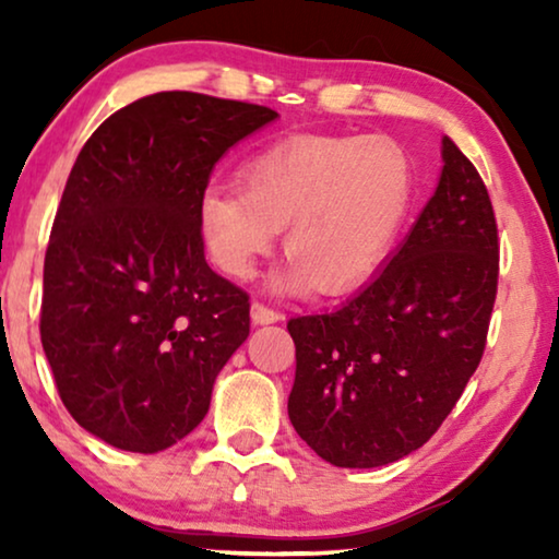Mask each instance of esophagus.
<instances>
[{
	"instance_id": "obj_1",
	"label": "esophagus",
	"mask_w": 559,
	"mask_h": 559,
	"mask_svg": "<svg viewBox=\"0 0 559 559\" xmlns=\"http://www.w3.org/2000/svg\"><path fill=\"white\" fill-rule=\"evenodd\" d=\"M277 320H282V312L270 308V305L264 302H251V323L254 325H266V323H277Z\"/></svg>"
}]
</instances>
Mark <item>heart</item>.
<instances>
[{"label": "heart", "mask_w": 559, "mask_h": 559, "mask_svg": "<svg viewBox=\"0 0 559 559\" xmlns=\"http://www.w3.org/2000/svg\"><path fill=\"white\" fill-rule=\"evenodd\" d=\"M239 186H211L198 201L211 262L249 277L285 228L289 287L341 295L384 264L409 213L415 167L384 134H297L247 159Z\"/></svg>", "instance_id": "obj_1"}]
</instances>
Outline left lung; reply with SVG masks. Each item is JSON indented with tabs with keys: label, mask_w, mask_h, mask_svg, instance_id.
I'll list each match as a JSON object with an SVG mask.
<instances>
[{
	"label": "left lung",
	"mask_w": 559,
	"mask_h": 559,
	"mask_svg": "<svg viewBox=\"0 0 559 559\" xmlns=\"http://www.w3.org/2000/svg\"><path fill=\"white\" fill-rule=\"evenodd\" d=\"M440 186L389 264L338 310L289 318L297 435L338 468L423 448L484 358L499 226L468 157L442 140Z\"/></svg>",
	"instance_id": "1"
}]
</instances>
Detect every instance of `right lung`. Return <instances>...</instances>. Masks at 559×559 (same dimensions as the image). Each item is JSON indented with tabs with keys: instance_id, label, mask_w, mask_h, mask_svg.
<instances>
[{
	"instance_id": "1",
	"label": "right lung",
	"mask_w": 559,
	"mask_h": 559,
	"mask_svg": "<svg viewBox=\"0 0 559 559\" xmlns=\"http://www.w3.org/2000/svg\"><path fill=\"white\" fill-rule=\"evenodd\" d=\"M270 106L163 91L111 114L75 157L45 251L40 338L66 409L159 453L193 432L249 335V293L205 262L198 201Z\"/></svg>"
}]
</instances>
